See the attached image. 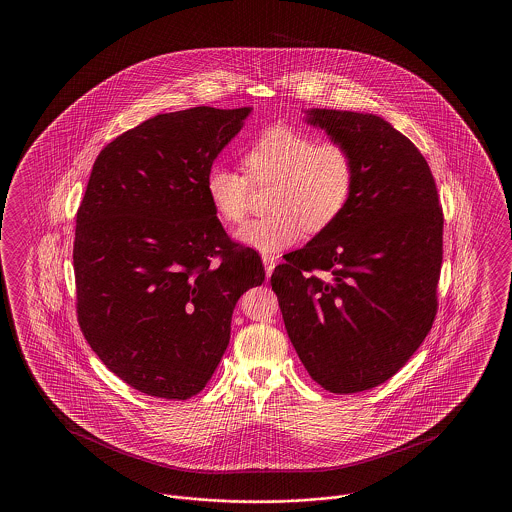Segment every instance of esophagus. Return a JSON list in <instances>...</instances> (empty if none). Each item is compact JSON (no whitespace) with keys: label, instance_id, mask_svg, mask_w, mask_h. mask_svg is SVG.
Segmentation results:
<instances>
[{"label":"esophagus","instance_id":"34e87169","mask_svg":"<svg viewBox=\"0 0 512 512\" xmlns=\"http://www.w3.org/2000/svg\"><path fill=\"white\" fill-rule=\"evenodd\" d=\"M263 263H265L267 276H270V274H272V270L276 267V257H274V255H263Z\"/></svg>","mask_w":512,"mask_h":512}]
</instances>
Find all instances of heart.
Listing matches in <instances>:
<instances>
[{"label":"heart","instance_id":"1","mask_svg":"<svg viewBox=\"0 0 512 512\" xmlns=\"http://www.w3.org/2000/svg\"><path fill=\"white\" fill-rule=\"evenodd\" d=\"M244 167L213 165L205 174V194L219 219L238 224L247 217L251 184H270L268 215L238 230L244 244L278 251L303 232L320 234L340 220L357 184V159L340 140L276 124L261 132L244 151Z\"/></svg>","mask_w":512,"mask_h":512}]
</instances>
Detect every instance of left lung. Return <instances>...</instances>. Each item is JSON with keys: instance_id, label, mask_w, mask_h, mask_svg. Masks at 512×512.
Masks as SVG:
<instances>
[{"instance_id": "8db88e82", "label": "left lung", "mask_w": 512, "mask_h": 512, "mask_svg": "<svg viewBox=\"0 0 512 512\" xmlns=\"http://www.w3.org/2000/svg\"><path fill=\"white\" fill-rule=\"evenodd\" d=\"M307 115L355 153V194L338 222L284 255L270 284L309 376L357 393L390 380L434 324L443 211L424 155L390 122L336 109Z\"/></svg>"}]
</instances>
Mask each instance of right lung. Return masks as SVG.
Returning <instances> with one entry per match:
<instances>
[{"label": "right lung", "instance_id": "add662e5", "mask_svg": "<svg viewBox=\"0 0 512 512\" xmlns=\"http://www.w3.org/2000/svg\"><path fill=\"white\" fill-rule=\"evenodd\" d=\"M249 107L157 115L101 149L76 211V317L130 388L190 399L230 341L232 311L265 280L259 253L230 240L205 174Z\"/></svg>", "mask_w": 512, "mask_h": 512}]
</instances>
